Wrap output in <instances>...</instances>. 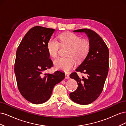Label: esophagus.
<instances>
[{
  "instance_id": "1",
  "label": "esophagus",
  "mask_w": 126,
  "mask_h": 126,
  "mask_svg": "<svg viewBox=\"0 0 126 126\" xmlns=\"http://www.w3.org/2000/svg\"><path fill=\"white\" fill-rule=\"evenodd\" d=\"M65 78H66V79H69V75H68V74H65Z\"/></svg>"
}]
</instances>
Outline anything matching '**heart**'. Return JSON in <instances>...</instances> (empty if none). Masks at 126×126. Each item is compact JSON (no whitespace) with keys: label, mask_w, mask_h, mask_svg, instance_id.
I'll return each instance as SVG.
<instances>
[{"label":"heart","mask_w":126,"mask_h":126,"mask_svg":"<svg viewBox=\"0 0 126 126\" xmlns=\"http://www.w3.org/2000/svg\"><path fill=\"white\" fill-rule=\"evenodd\" d=\"M60 44L63 47H69L67 58H58L54 61L56 69L66 72L71 70L77 63L84 60L90 49V44L88 40L82 39L81 37L72 33H64L59 36ZM60 44L55 38H50L47 45L49 55L55 58L58 54Z\"/></svg>","instance_id":"obj_1"}]
</instances>
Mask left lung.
Here are the masks:
<instances>
[{"label": "left lung", "mask_w": 126, "mask_h": 126, "mask_svg": "<svg viewBox=\"0 0 126 126\" xmlns=\"http://www.w3.org/2000/svg\"><path fill=\"white\" fill-rule=\"evenodd\" d=\"M73 32H85L88 38L90 49L76 71L87 75L80 78L76 72H72L70 78L78 83V88L71 93V99L77 104L86 105L92 103L100 96L103 90L109 69V49L101 37L89 29L75 30Z\"/></svg>", "instance_id": "1"}]
</instances>
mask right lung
<instances>
[{"label":"right lung","instance_id":"1","mask_svg":"<svg viewBox=\"0 0 126 126\" xmlns=\"http://www.w3.org/2000/svg\"><path fill=\"white\" fill-rule=\"evenodd\" d=\"M55 30L34 27L27 32L16 51L14 70L18 89L25 99L33 104L46 102L54 86L65 77L60 71L43 74L53 66L47 45Z\"/></svg>","mask_w":126,"mask_h":126}]
</instances>
